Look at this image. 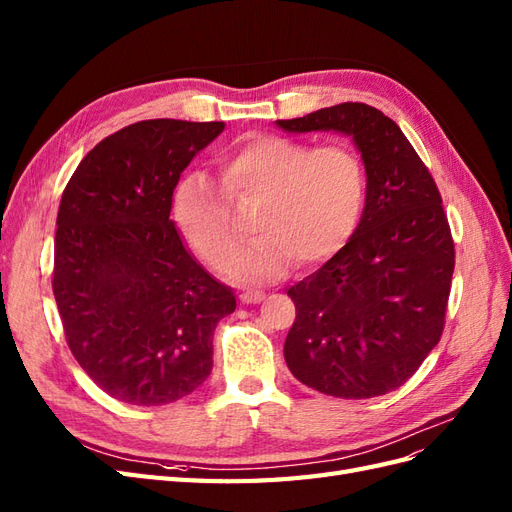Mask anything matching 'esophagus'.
<instances>
[{"mask_svg":"<svg viewBox=\"0 0 512 512\" xmlns=\"http://www.w3.org/2000/svg\"><path fill=\"white\" fill-rule=\"evenodd\" d=\"M239 299H241V303H247V305L260 303V301H265V292H262V290H243L239 294Z\"/></svg>","mask_w":512,"mask_h":512,"instance_id":"34e87169","label":"esophagus"}]
</instances>
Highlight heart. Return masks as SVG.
<instances>
[{"label":"heart","mask_w":512,"mask_h":512,"mask_svg":"<svg viewBox=\"0 0 512 512\" xmlns=\"http://www.w3.org/2000/svg\"><path fill=\"white\" fill-rule=\"evenodd\" d=\"M213 168L225 196L203 175H185L170 196V215L185 243L218 267L234 242L227 204L254 199L257 237L223 257L222 273L239 284L280 280L292 262L320 265L342 250L361 220L365 168L348 145L312 149L297 138L254 134L220 151Z\"/></svg>","instance_id":"1"}]
</instances>
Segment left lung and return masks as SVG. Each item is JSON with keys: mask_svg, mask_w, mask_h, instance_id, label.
I'll use <instances>...</instances> for the list:
<instances>
[{"mask_svg": "<svg viewBox=\"0 0 512 512\" xmlns=\"http://www.w3.org/2000/svg\"><path fill=\"white\" fill-rule=\"evenodd\" d=\"M275 126L350 136L367 175L350 241L288 290L297 307L284 344L288 369L324 395L391 393L444 329L455 243L438 185L397 123L374 106L344 102Z\"/></svg>", "mask_w": 512, "mask_h": 512, "instance_id": "obj_1", "label": "left lung"}]
</instances>
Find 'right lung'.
Returning <instances> with one entry per match:
<instances>
[{"mask_svg": "<svg viewBox=\"0 0 512 512\" xmlns=\"http://www.w3.org/2000/svg\"><path fill=\"white\" fill-rule=\"evenodd\" d=\"M222 121H138L74 170L57 213L53 294L74 359L104 393L164 406L213 367V331L232 288L198 265L170 220V196Z\"/></svg>", "mask_w": 512, "mask_h": 512, "instance_id": "add662e5", "label": "right lung"}]
</instances>
